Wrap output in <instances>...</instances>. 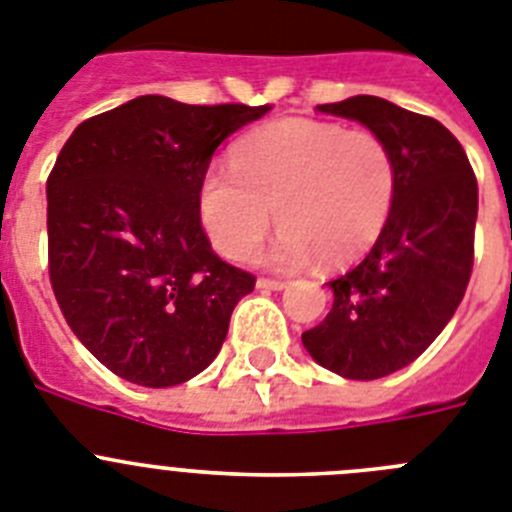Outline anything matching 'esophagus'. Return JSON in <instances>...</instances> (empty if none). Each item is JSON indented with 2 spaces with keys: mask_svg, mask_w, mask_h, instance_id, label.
<instances>
[{
  "mask_svg": "<svg viewBox=\"0 0 512 512\" xmlns=\"http://www.w3.org/2000/svg\"><path fill=\"white\" fill-rule=\"evenodd\" d=\"M286 286V281H275V278H260V281H257V288H260V291H283Z\"/></svg>",
  "mask_w": 512,
  "mask_h": 512,
  "instance_id": "obj_1",
  "label": "esophagus"
}]
</instances>
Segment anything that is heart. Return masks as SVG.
Listing matches in <instances>:
<instances>
[{"instance_id":"1","label":"heart","mask_w":512,"mask_h":512,"mask_svg":"<svg viewBox=\"0 0 512 512\" xmlns=\"http://www.w3.org/2000/svg\"><path fill=\"white\" fill-rule=\"evenodd\" d=\"M397 198V162L384 139L335 123L283 118L247 133L231 172L201 180L198 213L213 247L247 260L275 221L268 262L296 270L311 260L345 265L371 250Z\"/></svg>"}]
</instances>
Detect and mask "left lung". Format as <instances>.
Wrapping results in <instances>:
<instances>
[{"mask_svg":"<svg viewBox=\"0 0 512 512\" xmlns=\"http://www.w3.org/2000/svg\"><path fill=\"white\" fill-rule=\"evenodd\" d=\"M317 110L366 126L397 162V198L381 237L327 283L330 314L301 335L322 368L373 381L410 366L459 309L474 265L477 177L464 146L428 115L373 95Z\"/></svg>","mask_w":512,"mask_h":512,"instance_id":"1","label":"left lung"}]
</instances>
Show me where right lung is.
Wrapping results in <instances>:
<instances>
[{
	"label": "right lung",
	"instance_id": "1",
	"mask_svg": "<svg viewBox=\"0 0 512 512\" xmlns=\"http://www.w3.org/2000/svg\"><path fill=\"white\" fill-rule=\"evenodd\" d=\"M268 105L141 95L74 128L46 182L48 273L71 332L131 384L213 363L255 275L211 250L198 190L213 151Z\"/></svg>",
	"mask_w": 512,
	"mask_h": 512
}]
</instances>
